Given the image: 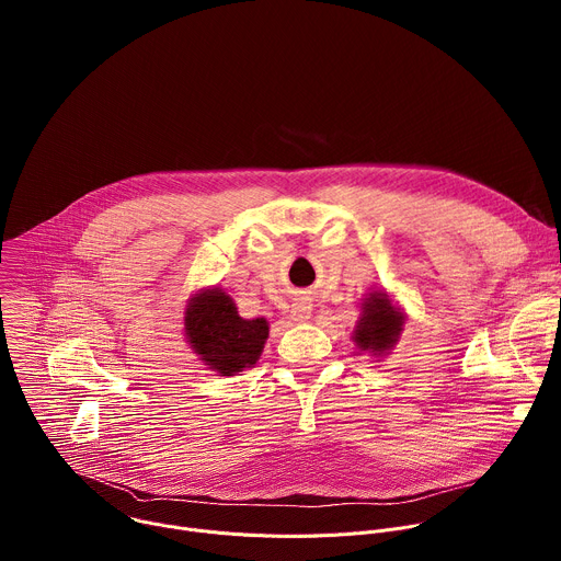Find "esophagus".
Segmentation results:
<instances>
[{
  "mask_svg": "<svg viewBox=\"0 0 561 561\" xmlns=\"http://www.w3.org/2000/svg\"><path fill=\"white\" fill-rule=\"evenodd\" d=\"M308 317H310V304L306 299H297L290 306V319H293V322H306Z\"/></svg>",
  "mask_w": 561,
  "mask_h": 561,
  "instance_id": "esophagus-1",
  "label": "esophagus"
}]
</instances>
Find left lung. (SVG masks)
Listing matches in <instances>:
<instances>
[{"label": "left lung", "mask_w": 561, "mask_h": 561, "mask_svg": "<svg viewBox=\"0 0 561 561\" xmlns=\"http://www.w3.org/2000/svg\"><path fill=\"white\" fill-rule=\"evenodd\" d=\"M404 331V312L394 308L383 290L368 293L362 301V314L353 331V342L370 355H388Z\"/></svg>", "instance_id": "obj_1"}]
</instances>
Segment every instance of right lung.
<instances>
[{
	"mask_svg": "<svg viewBox=\"0 0 561 561\" xmlns=\"http://www.w3.org/2000/svg\"><path fill=\"white\" fill-rule=\"evenodd\" d=\"M184 331L191 348L208 368L237 375L257 364L268 337V322L264 317H239L230 295L221 288H204L186 306Z\"/></svg>",
	"mask_w": 561,
	"mask_h": 561,
	"instance_id": "add662e5",
	"label": "right lung"
}]
</instances>
